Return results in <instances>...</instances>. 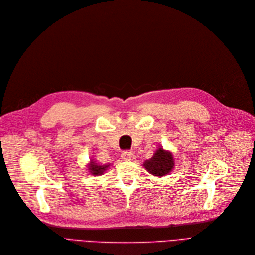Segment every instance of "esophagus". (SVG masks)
Listing matches in <instances>:
<instances>
[{
	"label": "esophagus",
	"instance_id": "1",
	"mask_svg": "<svg viewBox=\"0 0 255 255\" xmlns=\"http://www.w3.org/2000/svg\"><path fill=\"white\" fill-rule=\"evenodd\" d=\"M121 157H122V159L123 160H131V158H132V153L131 152H128V151H125V152H123L122 154H121Z\"/></svg>",
	"mask_w": 255,
	"mask_h": 255
}]
</instances>
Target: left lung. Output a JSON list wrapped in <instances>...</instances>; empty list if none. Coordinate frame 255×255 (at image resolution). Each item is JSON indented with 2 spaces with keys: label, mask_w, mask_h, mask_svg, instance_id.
Masks as SVG:
<instances>
[{
  "label": "left lung",
  "mask_w": 255,
  "mask_h": 255,
  "mask_svg": "<svg viewBox=\"0 0 255 255\" xmlns=\"http://www.w3.org/2000/svg\"><path fill=\"white\" fill-rule=\"evenodd\" d=\"M143 167L151 175L156 177H165L175 167V159L170 151L159 146L153 157L143 162Z\"/></svg>",
  "instance_id": "left-lung-1"
}]
</instances>
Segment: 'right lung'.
Segmentation results:
<instances>
[{
	"label": "right lung",
	"instance_id": "right-lung-1",
	"mask_svg": "<svg viewBox=\"0 0 255 255\" xmlns=\"http://www.w3.org/2000/svg\"><path fill=\"white\" fill-rule=\"evenodd\" d=\"M112 164L111 163H109V164H104V165H100V164H98L97 162H96V160L95 159H90V162L88 163V170H89V172L91 173L92 176H94V177H99V176H102L103 173H104V171L107 169V168H110V166H111Z\"/></svg>",
	"mask_w": 255,
	"mask_h": 255
}]
</instances>
